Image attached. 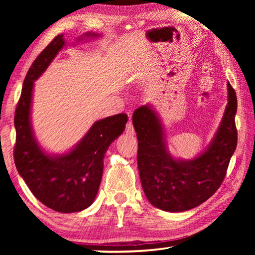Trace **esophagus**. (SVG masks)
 I'll list each match as a JSON object with an SVG mask.
<instances>
[{"label":"esophagus","instance_id":"esophagus-1","mask_svg":"<svg viewBox=\"0 0 255 255\" xmlns=\"http://www.w3.org/2000/svg\"><path fill=\"white\" fill-rule=\"evenodd\" d=\"M126 133H128V135H133L135 133V129H133V126H132V123L129 120V122L127 123L126 125Z\"/></svg>","mask_w":255,"mask_h":255}]
</instances>
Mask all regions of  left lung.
Returning <instances> with one entry per match:
<instances>
[{"instance_id": "obj_1", "label": "left lung", "mask_w": 255, "mask_h": 255, "mask_svg": "<svg viewBox=\"0 0 255 255\" xmlns=\"http://www.w3.org/2000/svg\"><path fill=\"white\" fill-rule=\"evenodd\" d=\"M227 90L228 102L218 130L205 152L189 161L172 157L163 125L152 106H141L133 112L140 182L154 207L172 213L192 209L221 187L237 145V98L230 82Z\"/></svg>"}]
</instances>
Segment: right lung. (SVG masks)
<instances>
[{"mask_svg": "<svg viewBox=\"0 0 255 255\" xmlns=\"http://www.w3.org/2000/svg\"><path fill=\"white\" fill-rule=\"evenodd\" d=\"M84 36L100 34L88 32ZM65 45L63 34L56 36L34 59L25 75L14 115L16 137L13 154L16 170L32 195L48 208L68 214L93 204L101 183L105 154L125 130L128 117L118 114L98 120L80 143L65 154L50 155L40 147L30 120L33 82Z\"/></svg>", "mask_w": 255, "mask_h": 255, "instance_id": "add662e5", "label": "right lung"}]
</instances>
